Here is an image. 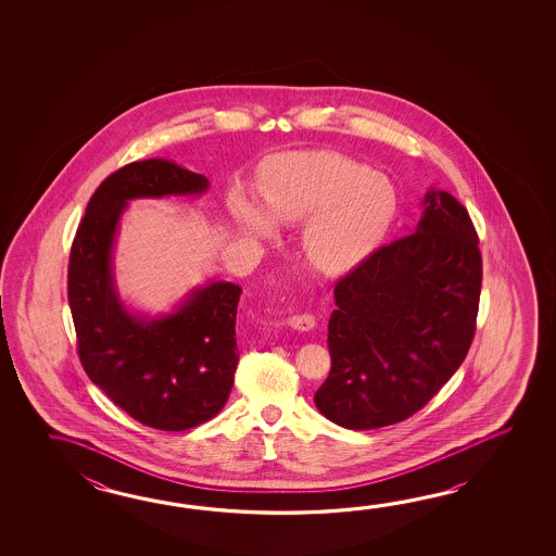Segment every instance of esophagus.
Returning a JSON list of instances; mask_svg holds the SVG:
<instances>
[{"instance_id": "1", "label": "esophagus", "mask_w": 556, "mask_h": 556, "mask_svg": "<svg viewBox=\"0 0 556 556\" xmlns=\"http://www.w3.org/2000/svg\"><path fill=\"white\" fill-rule=\"evenodd\" d=\"M288 324L298 331L314 330L316 326V318L312 314H295L292 318L288 319Z\"/></svg>"}]
</instances>
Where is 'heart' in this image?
<instances>
[{
    "label": "heart",
    "mask_w": 556,
    "mask_h": 556,
    "mask_svg": "<svg viewBox=\"0 0 556 556\" xmlns=\"http://www.w3.org/2000/svg\"><path fill=\"white\" fill-rule=\"evenodd\" d=\"M258 190L235 185L226 206L252 238H273L282 225H302L300 247L321 274L350 273L386 235L397 208L395 189L369 166L331 151H295L268 159Z\"/></svg>",
    "instance_id": "b5f03b06"
}]
</instances>
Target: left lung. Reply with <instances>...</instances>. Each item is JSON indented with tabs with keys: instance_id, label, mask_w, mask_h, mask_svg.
Wrapping results in <instances>:
<instances>
[{
	"instance_id": "8db88e82",
	"label": "left lung",
	"mask_w": 556,
	"mask_h": 556,
	"mask_svg": "<svg viewBox=\"0 0 556 556\" xmlns=\"http://www.w3.org/2000/svg\"><path fill=\"white\" fill-rule=\"evenodd\" d=\"M414 235L371 252L336 283L331 369L314 402L345 429L419 412L471 348L483 280L479 238L450 192L427 190Z\"/></svg>"
}]
</instances>
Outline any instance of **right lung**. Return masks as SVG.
Returning <instances> with one entry per match:
<instances>
[{
	"instance_id": "obj_1",
	"label": "right lung",
	"mask_w": 556,
	"mask_h": 556,
	"mask_svg": "<svg viewBox=\"0 0 556 556\" xmlns=\"http://www.w3.org/2000/svg\"><path fill=\"white\" fill-rule=\"evenodd\" d=\"M206 189V177L166 159L123 166L94 190L70 254L67 295L87 376L132 419L161 431L201 426L225 407L240 357L242 288L206 283L170 314L147 318L118 298L113 244L129 201Z\"/></svg>"
}]
</instances>
